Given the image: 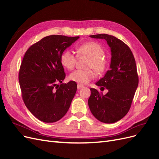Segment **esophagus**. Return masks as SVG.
Instances as JSON below:
<instances>
[{
    "label": "esophagus",
    "mask_w": 159,
    "mask_h": 159,
    "mask_svg": "<svg viewBox=\"0 0 159 159\" xmlns=\"http://www.w3.org/2000/svg\"><path fill=\"white\" fill-rule=\"evenodd\" d=\"M83 87H84V86H83L82 85L78 84V89H81V88H82Z\"/></svg>",
    "instance_id": "34e87169"
}]
</instances>
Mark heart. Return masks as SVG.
<instances>
[{
  "label": "heart",
  "instance_id": "b5f03b06",
  "mask_svg": "<svg viewBox=\"0 0 159 159\" xmlns=\"http://www.w3.org/2000/svg\"><path fill=\"white\" fill-rule=\"evenodd\" d=\"M77 52L79 56H85L90 58L88 68H93L98 74H102L107 68V61L103 57L105 51L99 43L95 42H88L80 45L77 48ZM61 65L68 70H72L75 66L77 56L73 51L66 50L60 56ZM95 74L92 70H76L69 75V80L84 85L95 78Z\"/></svg>",
  "mask_w": 159,
  "mask_h": 159
}]
</instances>
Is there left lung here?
Masks as SVG:
<instances>
[{
	"label": "left lung",
	"instance_id": "obj_1",
	"mask_svg": "<svg viewBox=\"0 0 159 159\" xmlns=\"http://www.w3.org/2000/svg\"><path fill=\"white\" fill-rule=\"evenodd\" d=\"M91 38L104 39L110 47L111 59L109 70L96 85L108 90L100 94L91 88L89 107L99 121L113 123L123 118L131 107L139 84L135 60L129 46L121 40L106 34L91 35Z\"/></svg>",
	"mask_w": 159,
	"mask_h": 159
}]
</instances>
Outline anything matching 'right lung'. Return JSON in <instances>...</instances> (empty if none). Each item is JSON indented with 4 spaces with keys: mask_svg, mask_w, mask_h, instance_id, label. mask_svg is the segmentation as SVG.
Here are the masks:
<instances>
[{
    "mask_svg": "<svg viewBox=\"0 0 159 159\" xmlns=\"http://www.w3.org/2000/svg\"><path fill=\"white\" fill-rule=\"evenodd\" d=\"M79 38L46 36L31 46L23 57L18 75L22 99L41 121H59L70 108L77 84L72 81L62 84L66 74L60 56Z\"/></svg>",
    "mask_w": 159,
    "mask_h": 159,
    "instance_id": "right-lung-1",
    "label": "right lung"
}]
</instances>
